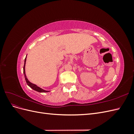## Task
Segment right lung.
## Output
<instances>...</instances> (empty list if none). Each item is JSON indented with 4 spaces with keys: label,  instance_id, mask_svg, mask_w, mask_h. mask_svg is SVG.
I'll list each match as a JSON object with an SVG mask.
<instances>
[{
    "label": "right lung",
    "instance_id": "1",
    "mask_svg": "<svg viewBox=\"0 0 134 134\" xmlns=\"http://www.w3.org/2000/svg\"><path fill=\"white\" fill-rule=\"evenodd\" d=\"M26 58H27V56L25 59V64H24V66H23V74L24 75H25V80L26 81V83L27 84V85L29 86L30 88H31L32 89H33L34 91H37L38 92H40V93H45V92H50V91H46L44 90L43 89H42L41 88L39 87L38 86H37V85H36L34 83H32L31 82H30L29 80H28L27 77L26 76V71H25V65H26Z\"/></svg>",
    "mask_w": 134,
    "mask_h": 134
}]
</instances>
